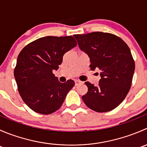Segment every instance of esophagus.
Returning a JSON list of instances; mask_svg holds the SVG:
<instances>
[{
    "mask_svg": "<svg viewBox=\"0 0 147 147\" xmlns=\"http://www.w3.org/2000/svg\"><path fill=\"white\" fill-rule=\"evenodd\" d=\"M75 86H78L79 85V84H83V82L80 80H75Z\"/></svg>",
    "mask_w": 147,
    "mask_h": 147,
    "instance_id": "34e87169",
    "label": "esophagus"
}]
</instances>
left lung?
<instances>
[{
	"label": "left lung",
	"mask_w": 147,
	"mask_h": 147,
	"mask_svg": "<svg viewBox=\"0 0 147 147\" xmlns=\"http://www.w3.org/2000/svg\"><path fill=\"white\" fill-rule=\"evenodd\" d=\"M73 36L80 49L88 55L92 70L101 71L98 86L84 83L88 91L82 97L83 102L97 112L115 109L128 94L132 82L135 64L129 47L122 39L108 32Z\"/></svg>",
	"instance_id": "left-lung-1"
}]
</instances>
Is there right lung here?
<instances>
[{"instance_id":"1","label":"right lung","mask_w":147,"mask_h":147,"mask_svg":"<svg viewBox=\"0 0 147 147\" xmlns=\"http://www.w3.org/2000/svg\"><path fill=\"white\" fill-rule=\"evenodd\" d=\"M77 45L72 36H47L32 41L20 51L14 69L19 94L32 110L50 115L60 109L75 82H59L57 70L65 53Z\"/></svg>"}]
</instances>
